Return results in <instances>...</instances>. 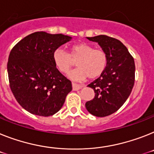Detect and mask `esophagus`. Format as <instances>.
I'll use <instances>...</instances> for the list:
<instances>
[{
    "instance_id": "esophagus-1",
    "label": "esophagus",
    "mask_w": 154,
    "mask_h": 154,
    "mask_svg": "<svg viewBox=\"0 0 154 154\" xmlns=\"http://www.w3.org/2000/svg\"><path fill=\"white\" fill-rule=\"evenodd\" d=\"M72 88H73V91H77V90L82 88L83 86H82V85H77V84H75V83H72Z\"/></svg>"
}]
</instances>
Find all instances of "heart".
Instances as JSON below:
<instances>
[{
	"instance_id": "obj_1",
	"label": "heart",
	"mask_w": 154,
	"mask_h": 154,
	"mask_svg": "<svg viewBox=\"0 0 154 154\" xmlns=\"http://www.w3.org/2000/svg\"><path fill=\"white\" fill-rule=\"evenodd\" d=\"M77 61V68L71 71L69 77L73 80L95 79L104 72L107 65V55L102 49L95 48L86 43L73 45L69 53L61 48L53 52V61L61 73H67Z\"/></svg>"
}]
</instances>
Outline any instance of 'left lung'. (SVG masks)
I'll return each mask as SVG.
<instances>
[{"label": "left lung", "mask_w": 154, "mask_h": 154, "mask_svg": "<svg viewBox=\"0 0 154 154\" xmlns=\"http://www.w3.org/2000/svg\"><path fill=\"white\" fill-rule=\"evenodd\" d=\"M87 38L98 42L106 53L107 65L101 76L88 85L95 95L85 106L95 117H106L118 110L131 94L135 84V61L127 48L116 38L107 35Z\"/></svg>", "instance_id": "8db88e82"}]
</instances>
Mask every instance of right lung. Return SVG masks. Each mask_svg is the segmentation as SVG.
<instances>
[{"mask_svg":"<svg viewBox=\"0 0 154 154\" xmlns=\"http://www.w3.org/2000/svg\"><path fill=\"white\" fill-rule=\"evenodd\" d=\"M70 37L35 32L12 48L7 69L9 86L16 101L32 114L48 117L61 109L71 81L53 61V52Z\"/></svg>","mask_w":154,"mask_h":154,"instance_id":"obj_1","label":"right lung"}]
</instances>
